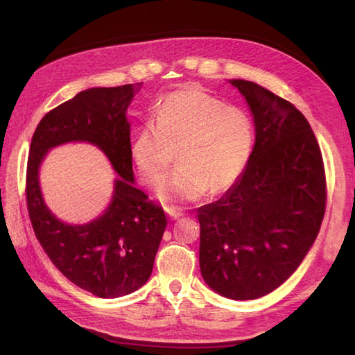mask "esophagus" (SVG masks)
<instances>
[{
	"mask_svg": "<svg viewBox=\"0 0 355 355\" xmlns=\"http://www.w3.org/2000/svg\"><path fill=\"white\" fill-rule=\"evenodd\" d=\"M166 212H168L171 220H178V218L183 216V210H180L177 207H166Z\"/></svg>",
	"mask_w": 355,
	"mask_h": 355,
	"instance_id": "obj_1",
	"label": "esophagus"
}]
</instances>
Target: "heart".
<instances>
[{"label":"heart","instance_id":"b5f03b06","mask_svg":"<svg viewBox=\"0 0 355 355\" xmlns=\"http://www.w3.org/2000/svg\"><path fill=\"white\" fill-rule=\"evenodd\" d=\"M254 146L250 116L225 107L200 87L172 92L158 105L131 146L143 183L162 186L177 162L182 164L162 191L166 201H197L207 192L229 191L243 175Z\"/></svg>","mask_w":355,"mask_h":355}]
</instances>
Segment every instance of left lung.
I'll return each mask as SVG.
<instances>
[{
    "mask_svg": "<svg viewBox=\"0 0 355 355\" xmlns=\"http://www.w3.org/2000/svg\"><path fill=\"white\" fill-rule=\"evenodd\" d=\"M230 84L253 112L256 140L238 182L198 209L200 268L221 296L250 300L282 285L314 244L327 209V177L302 112L254 82Z\"/></svg>",
    "mask_w": 355,
    "mask_h": 355,
    "instance_id": "left-lung-1",
    "label": "left lung"
}]
</instances>
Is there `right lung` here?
I'll list each match as a JSON object with an SVG mask.
<instances>
[{
	"mask_svg": "<svg viewBox=\"0 0 355 355\" xmlns=\"http://www.w3.org/2000/svg\"><path fill=\"white\" fill-rule=\"evenodd\" d=\"M140 87L85 89L49 111L30 143L26 201L35 235L69 281L105 299L125 296L148 281L168 224L162 206L134 187L130 123L125 114ZM67 141L99 146L121 175L110 207L84 226L59 222L43 205L37 180L44 153Z\"/></svg>",
	"mask_w": 355,
	"mask_h": 355,
	"instance_id": "add662e5",
	"label": "right lung"
}]
</instances>
